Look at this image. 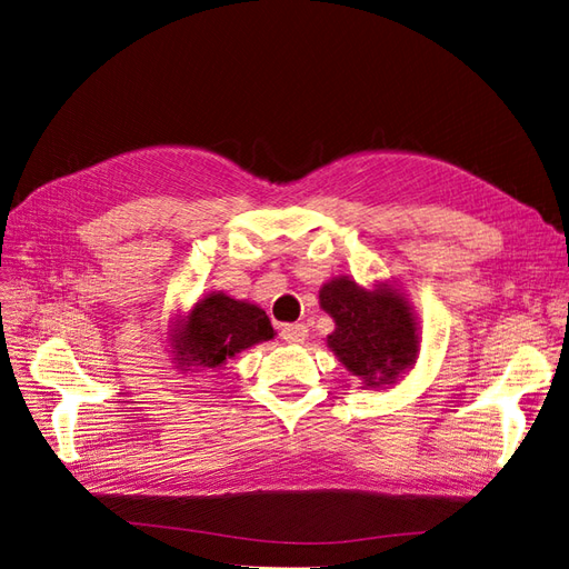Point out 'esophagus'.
I'll list each match as a JSON object with an SVG mask.
<instances>
[{
    "label": "esophagus",
    "mask_w": 569,
    "mask_h": 569,
    "mask_svg": "<svg viewBox=\"0 0 569 569\" xmlns=\"http://www.w3.org/2000/svg\"><path fill=\"white\" fill-rule=\"evenodd\" d=\"M280 337L289 343H301L308 337V327L303 322H295V325H282Z\"/></svg>",
    "instance_id": "34e87169"
}]
</instances>
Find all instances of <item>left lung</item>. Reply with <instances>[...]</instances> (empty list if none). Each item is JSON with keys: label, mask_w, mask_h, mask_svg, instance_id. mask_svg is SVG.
Segmentation results:
<instances>
[{"label": "left lung", "mask_w": 569, "mask_h": 569, "mask_svg": "<svg viewBox=\"0 0 569 569\" xmlns=\"http://www.w3.org/2000/svg\"><path fill=\"white\" fill-rule=\"evenodd\" d=\"M320 306L337 322L327 343L368 387L393 385L416 363L418 327L399 291H366L349 278H337L320 289Z\"/></svg>", "instance_id": "left-lung-1"}]
</instances>
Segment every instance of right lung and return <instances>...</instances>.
Returning a JSON list of instances; mask_svg holds the SVG:
<instances>
[{
	"mask_svg": "<svg viewBox=\"0 0 569 569\" xmlns=\"http://www.w3.org/2000/svg\"><path fill=\"white\" fill-rule=\"evenodd\" d=\"M176 332L173 353L182 368H218L234 353L274 337L266 311L226 295L201 299Z\"/></svg>",
	"mask_w": 569,
	"mask_h": 569,
	"instance_id": "add662e5",
	"label": "right lung"
}]
</instances>
